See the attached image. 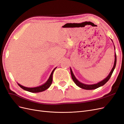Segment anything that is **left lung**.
Masks as SVG:
<instances>
[{
    "label": "left lung",
    "mask_w": 124,
    "mask_h": 124,
    "mask_svg": "<svg viewBox=\"0 0 124 124\" xmlns=\"http://www.w3.org/2000/svg\"><path fill=\"white\" fill-rule=\"evenodd\" d=\"M112 41L113 42L112 40ZM114 49H115V46L114 45ZM116 64V53H115V61H114V66H113V67L112 69V70H111V71L109 73V74H108V75L103 80H102L100 82H98V83H97L96 84H90V85L89 84H84L83 83H81V82H80L78 80V79L75 78V75H74L73 73V72H72L71 68H70L71 74V77H72V80H73V81H74V82L76 84V85H77V86H78V87H80V88H83V89L87 90L96 89V88H97L98 87H100L101 86H103V85H104L109 80L110 78L111 77V76H112V73H113V72L114 70V69H115V68Z\"/></svg>",
    "instance_id": "8db88e82"
}]
</instances>
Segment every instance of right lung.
<instances>
[{"label":"right lung","instance_id":"right-lung-1","mask_svg":"<svg viewBox=\"0 0 124 124\" xmlns=\"http://www.w3.org/2000/svg\"><path fill=\"white\" fill-rule=\"evenodd\" d=\"M55 68L53 69V70L51 72V73L50 74V76L49 78H48V80H47V81L45 83H44L43 84L40 85V86H37V87H25L23 86V85H20V84L18 83V85L21 88H23V90L27 91L28 92H30L31 93H38V92H43L44 91H45L47 90L52 84V76H53V72L55 70Z\"/></svg>","mask_w":124,"mask_h":124}]
</instances>
